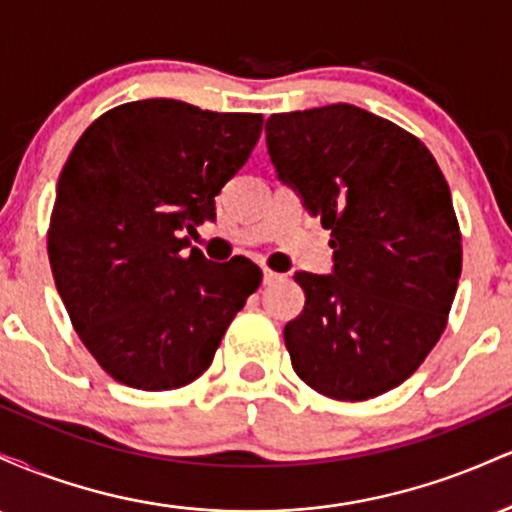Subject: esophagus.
<instances>
[{
    "label": "esophagus",
    "mask_w": 512,
    "mask_h": 512,
    "mask_svg": "<svg viewBox=\"0 0 512 512\" xmlns=\"http://www.w3.org/2000/svg\"><path fill=\"white\" fill-rule=\"evenodd\" d=\"M279 279H284V276L272 272V269H264V284H274V281H279Z\"/></svg>",
    "instance_id": "esophagus-1"
}]
</instances>
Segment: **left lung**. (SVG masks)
<instances>
[{
  "instance_id": "left-lung-1",
  "label": "left lung",
  "mask_w": 512,
  "mask_h": 512,
  "mask_svg": "<svg viewBox=\"0 0 512 512\" xmlns=\"http://www.w3.org/2000/svg\"><path fill=\"white\" fill-rule=\"evenodd\" d=\"M276 173L332 231L334 274L296 272L303 313L284 327L291 366L339 402L378 397L424 363L462 272L450 187L424 142L349 103L267 120Z\"/></svg>"
}]
</instances>
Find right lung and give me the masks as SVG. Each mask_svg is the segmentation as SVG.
I'll use <instances>...</instances> for the list:
<instances>
[{"instance_id": "obj_1", "label": "right lung", "mask_w": 512, "mask_h": 512, "mask_svg": "<svg viewBox=\"0 0 512 512\" xmlns=\"http://www.w3.org/2000/svg\"><path fill=\"white\" fill-rule=\"evenodd\" d=\"M260 113L146 98L91 122L64 163L48 228L55 286L110 378L178 390L214 361L262 269L187 252L214 197L245 166Z\"/></svg>"}]
</instances>
